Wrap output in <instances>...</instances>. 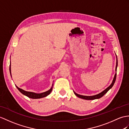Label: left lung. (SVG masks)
<instances>
[{
  "label": "left lung",
  "instance_id": "1",
  "mask_svg": "<svg viewBox=\"0 0 129 129\" xmlns=\"http://www.w3.org/2000/svg\"><path fill=\"white\" fill-rule=\"evenodd\" d=\"M117 66H118V60L117 59V64H116V68H115V71L117 72ZM116 77H117V72H116V73L114 75V79L113 80V82L111 84V85L109 86H108L107 88L106 89H105L104 91H103L102 92H101L99 94H97V95H94V96H83V95H78L77 93H75V92H74V94L77 96H78V97H79V98L81 99H85V100H95V99H100L102 97L103 95H105L106 93H107L108 92V91L111 88V87L113 86V85L115 83V81L116 79Z\"/></svg>",
  "mask_w": 129,
  "mask_h": 129
}]
</instances>
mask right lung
<instances>
[{
	"label": "right lung",
	"instance_id": "add662e5",
	"mask_svg": "<svg viewBox=\"0 0 129 129\" xmlns=\"http://www.w3.org/2000/svg\"><path fill=\"white\" fill-rule=\"evenodd\" d=\"M9 70H10V74H11V67H10V68H9ZM17 88L18 89V90L20 91L24 95L26 96L27 97H29V98H31V99H40V98H43V97H46L48 95H49V94L51 93V92L52 91V87H51V89H50L49 90L47 91L46 92H43V93H34V92H28V91H24L22 89H21L19 87H18L17 86Z\"/></svg>",
	"mask_w": 129,
	"mask_h": 129
}]
</instances>
